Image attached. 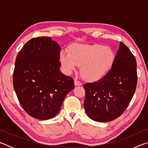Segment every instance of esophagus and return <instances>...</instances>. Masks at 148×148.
Listing matches in <instances>:
<instances>
[{
	"label": "esophagus",
	"instance_id": "34e87169",
	"mask_svg": "<svg viewBox=\"0 0 148 148\" xmlns=\"http://www.w3.org/2000/svg\"><path fill=\"white\" fill-rule=\"evenodd\" d=\"M74 85L76 86H82V83L79 81H78V80L74 79Z\"/></svg>",
	"mask_w": 148,
	"mask_h": 148
}]
</instances>
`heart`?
<instances>
[{
	"label": "heart",
	"instance_id": "1",
	"mask_svg": "<svg viewBox=\"0 0 148 148\" xmlns=\"http://www.w3.org/2000/svg\"><path fill=\"white\" fill-rule=\"evenodd\" d=\"M69 51L62 50L59 60L66 73L80 67L84 78L88 82H97L109 73L116 61V54L111 47L100 44H74Z\"/></svg>",
	"mask_w": 148,
	"mask_h": 148
}]
</instances>
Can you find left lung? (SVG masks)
<instances>
[{
	"label": "left lung",
	"instance_id": "8db88e82",
	"mask_svg": "<svg viewBox=\"0 0 148 148\" xmlns=\"http://www.w3.org/2000/svg\"><path fill=\"white\" fill-rule=\"evenodd\" d=\"M136 61L123 42L111 71L103 78L84 85L86 91L84 108L90 118L108 122L123 113L134 94L137 84Z\"/></svg>",
	"mask_w": 148,
	"mask_h": 148
}]
</instances>
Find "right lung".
<instances>
[{
    "label": "right lung",
    "instance_id": "right-lung-1",
    "mask_svg": "<svg viewBox=\"0 0 148 148\" xmlns=\"http://www.w3.org/2000/svg\"><path fill=\"white\" fill-rule=\"evenodd\" d=\"M60 51L57 42L42 36L27 42L16 57L14 88L20 104L34 118L56 116L74 88L72 77L60 72Z\"/></svg>",
    "mask_w": 148,
    "mask_h": 148
}]
</instances>
